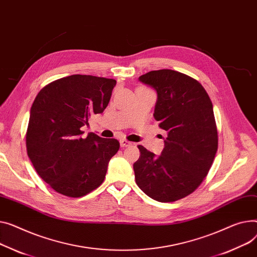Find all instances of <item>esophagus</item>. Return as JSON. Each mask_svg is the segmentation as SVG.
I'll return each instance as SVG.
<instances>
[{"instance_id":"esophagus-1","label":"esophagus","mask_w":257,"mask_h":257,"mask_svg":"<svg viewBox=\"0 0 257 257\" xmlns=\"http://www.w3.org/2000/svg\"><path fill=\"white\" fill-rule=\"evenodd\" d=\"M119 145H121L122 148H127V147L132 146V143H131V142H128V141H126V140H121V141H119Z\"/></svg>"}]
</instances>
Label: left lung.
<instances>
[{"mask_svg":"<svg viewBox=\"0 0 257 257\" xmlns=\"http://www.w3.org/2000/svg\"><path fill=\"white\" fill-rule=\"evenodd\" d=\"M139 80L156 91L154 117L167 138L159 156L139 146L135 182L153 199L176 201L192 193L213 164L218 133L212 101L197 80L175 70L151 71Z\"/></svg>","mask_w":257,"mask_h":257,"instance_id":"obj_1","label":"left lung"}]
</instances>
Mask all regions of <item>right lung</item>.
<instances>
[{
  "label": "right lung",
  "instance_id": "add662e5",
  "mask_svg": "<svg viewBox=\"0 0 257 257\" xmlns=\"http://www.w3.org/2000/svg\"><path fill=\"white\" fill-rule=\"evenodd\" d=\"M116 81L74 74L47 84L30 111L26 136L28 156L40 178L55 191L80 197L104 181L108 162L119 149L81 128L108 105Z\"/></svg>",
  "mask_w": 257,
  "mask_h": 257
}]
</instances>
